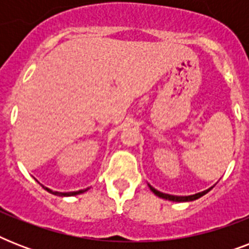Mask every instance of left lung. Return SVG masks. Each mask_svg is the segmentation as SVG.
I'll list each match as a JSON object with an SVG mask.
<instances>
[{
	"label": "left lung",
	"instance_id": "8db88e82",
	"mask_svg": "<svg viewBox=\"0 0 249 249\" xmlns=\"http://www.w3.org/2000/svg\"><path fill=\"white\" fill-rule=\"evenodd\" d=\"M148 187H150V190H151L152 193L155 194L156 196L161 197V199H165V200H170V201H177V203H182V201H194L196 200V199H199V197H201L203 195H205L207 193H209L211 190L213 189L212 187H209V189L204 190V191H200V193H196L194 194V195H187V196H181V195H170V194H165V193H161V191H159V190L154 189L150 183H148Z\"/></svg>",
	"mask_w": 249,
	"mask_h": 249
}]
</instances>
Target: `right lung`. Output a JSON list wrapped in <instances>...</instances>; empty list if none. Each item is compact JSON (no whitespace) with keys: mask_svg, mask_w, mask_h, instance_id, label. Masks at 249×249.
Instances as JSON below:
<instances>
[{"mask_svg":"<svg viewBox=\"0 0 249 249\" xmlns=\"http://www.w3.org/2000/svg\"><path fill=\"white\" fill-rule=\"evenodd\" d=\"M48 193L50 194H54V195H56V196H75V195H80V194L85 193V191H88L89 190V187L88 189H84V190H79V191H70V193H59V191H53L52 189H49V187H45V186H42Z\"/></svg>","mask_w":249,"mask_h":249,"instance_id":"right-lung-1","label":"right lung"}]
</instances>
